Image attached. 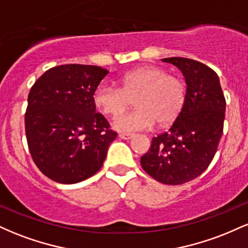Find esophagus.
<instances>
[{"label":"esophagus","instance_id":"1","mask_svg":"<svg viewBox=\"0 0 248 248\" xmlns=\"http://www.w3.org/2000/svg\"><path fill=\"white\" fill-rule=\"evenodd\" d=\"M119 138L122 139V140H130V139L134 138V134H129V133H120V134H119Z\"/></svg>","mask_w":248,"mask_h":248}]
</instances>
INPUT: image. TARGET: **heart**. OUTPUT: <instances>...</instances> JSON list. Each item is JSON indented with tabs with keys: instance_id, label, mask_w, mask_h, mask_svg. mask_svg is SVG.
Here are the masks:
<instances>
[{
	"instance_id": "obj_1",
	"label": "heart",
	"mask_w": 248,
	"mask_h": 248,
	"mask_svg": "<svg viewBox=\"0 0 248 248\" xmlns=\"http://www.w3.org/2000/svg\"><path fill=\"white\" fill-rule=\"evenodd\" d=\"M121 88L109 82H101L95 88L93 100L105 114L116 115L135 101L136 108L118 115L113 127L119 132L147 130L158 121L171 124L181 113L186 98L184 82L167 76L160 67L144 66L122 76Z\"/></svg>"
}]
</instances>
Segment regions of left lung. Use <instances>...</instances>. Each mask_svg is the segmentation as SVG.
<instances>
[{
    "label": "left lung",
    "mask_w": 248,
    "mask_h": 248,
    "mask_svg": "<svg viewBox=\"0 0 248 248\" xmlns=\"http://www.w3.org/2000/svg\"><path fill=\"white\" fill-rule=\"evenodd\" d=\"M181 71L186 98L169 130L153 139L141 166L148 175L168 186L198 177L211 163L223 135L225 101L217 73L197 61L164 58Z\"/></svg>",
    "instance_id": "obj_1"
}]
</instances>
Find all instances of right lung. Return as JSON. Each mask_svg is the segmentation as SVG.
<instances>
[{
	"label": "right lung",
	"mask_w": 248,
	"mask_h": 248,
	"mask_svg": "<svg viewBox=\"0 0 248 248\" xmlns=\"http://www.w3.org/2000/svg\"><path fill=\"white\" fill-rule=\"evenodd\" d=\"M108 71L67 64L47 70L31 87L25 134L32 160L46 177L75 184L100 170L116 134L96 113L95 88Z\"/></svg>",
	"instance_id": "1"
}]
</instances>
